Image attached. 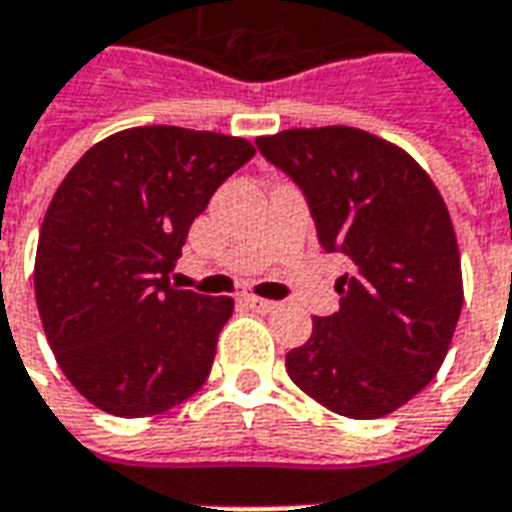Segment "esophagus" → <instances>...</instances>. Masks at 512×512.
I'll use <instances>...</instances> for the list:
<instances>
[{
	"label": "esophagus",
	"instance_id": "esophagus-1",
	"mask_svg": "<svg viewBox=\"0 0 512 512\" xmlns=\"http://www.w3.org/2000/svg\"><path fill=\"white\" fill-rule=\"evenodd\" d=\"M245 302L251 305L253 311H259V313H270L272 308H275V302L272 300H261V297H253V294H248V297H245Z\"/></svg>",
	"mask_w": 512,
	"mask_h": 512
}]
</instances>
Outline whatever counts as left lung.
I'll use <instances>...</instances> for the list:
<instances>
[{"label":"left lung","instance_id":"obj_1","mask_svg":"<svg viewBox=\"0 0 512 512\" xmlns=\"http://www.w3.org/2000/svg\"><path fill=\"white\" fill-rule=\"evenodd\" d=\"M308 199L319 242L352 272L341 308L313 316L286 354L292 382L330 412L376 420L401 409L445 363L464 305L461 253L442 193L390 141L346 128H294L256 138Z\"/></svg>","mask_w":512,"mask_h":512}]
</instances>
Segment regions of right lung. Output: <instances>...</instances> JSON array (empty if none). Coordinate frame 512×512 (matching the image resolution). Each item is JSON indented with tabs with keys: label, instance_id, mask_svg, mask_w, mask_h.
Here are the masks:
<instances>
[{
	"label": "right lung",
	"instance_id": "obj_1",
	"mask_svg": "<svg viewBox=\"0 0 512 512\" xmlns=\"http://www.w3.org/2000/svg\"><path fill=\"white\" fill-rule=\"evenodd\" d=\"M251 141L174 125L119 130L87 149L48 204L35 297L62 374L89 404L152 417L210 376L231 297L182 292L169 272Z\"/></svg>",
	"mask_w": 512,
	"mask_h": 512
}]
</instances>
